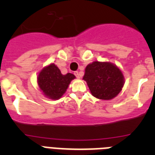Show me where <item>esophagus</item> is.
Segmentation results:
<instances>
[{
	"mask_svg": "<svg viewBox=\"0 0 155 155\" xmlns=\"http://www.w3.org/2000/svg\"><path fill=\"white\" fill-rule=\"evenodd\" d=\"M74 75L77 77V78H81V74H79L78 71H75V72H74Z\"/></svg>",
	"mask_w": 155,
	"mask_h": 155,
	"instance_id": "34e87169",
	"label": "esophagus"
}]
</instances>
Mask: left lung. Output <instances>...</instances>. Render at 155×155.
Returning <instances> with one entry per match:
<instances>
[{
  "mask_svg": "<svg viewBox=\"0 0 155 155\" xmlns=\"http://www.w3.org/2000/svg\"><path fill=\"white\" fill-rule=\"evenodd\" d=\"M83 80L87 82L93 96L102 100H111L117 96L125 83L121 70L116 64L106 61L87 64Z\"/></svg>",
  "mask_w": 155,
  "mask_h": 155,
  "instance_id": "left-lung-1",
  "label": "left lung"
}]
</instances>
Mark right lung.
I'll use <instances>...</instances> for the list:
<instances>
[{
  "label": "right lung",
  "mask_w": 155,
  "mask_h": 155,
  "mask_svg": "<svg viewBox=\"0 0 155 155\" xmlns=\"http://www.w3.org/2000/svg\"><path fill=\"white\" fill-rule=\"evenodd\" d=\"M75 78L71 73L62 74L57 66L52 63L39 71L37 77V84L46 98L57 100L64 95L71 81Z\"/></svg>",
  "instance_id": "right-lung-1"
}]
</instances>
